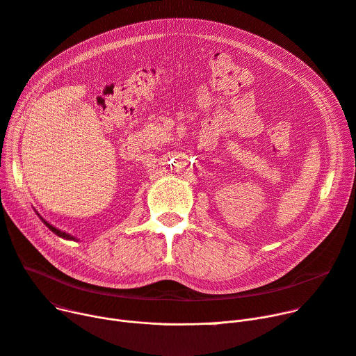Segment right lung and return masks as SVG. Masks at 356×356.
Segmentation results:
<instances>
[{
	"instance_id": "1",
	"label": "right lung",
	"mask_w": 356,
	"mask_h": 356,
	"mask_svg": "<svg viewBox=\"0 0 356 356\" xmlns=\"http://www.w3.org/2000/svg\"><path fill=\"white\" fill-rule=\"evenodd\" d=\"M44 223H45V226L49 227L51 232H54L57 236H60V238H63V239H68V241H76V238L74 236H71V234H68V233H65V232H61V230H58L57 227H54L53 225H50V223H47L45 220H42Z\"/></svg>"
}]
</instances>
